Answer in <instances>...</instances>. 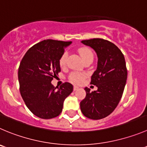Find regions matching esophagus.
<instances>
[{
    "mask_svg": "<svg viewBox=\"0 0 147 147\" xmlns=\"http://www.w3.org/2000/svg\"><path fill=\"white\" fill-rule=\"evenodd\" d=\"M78 89H79V86H74V90L76 91V90H78Z\"/></svg>",
    "mask_w": 147,
    "mask_h": 147,
    "instance_id": "34e87169",
    "label": "esophagus"
}]
</instances>
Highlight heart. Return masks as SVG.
<instances>
[{
    "label": "heart",
    "instance_id": "obj_1",
    "mask_svg": "<svg viewBox=\"0 0 147 147\" xmlns=\"http://www.w3.org/2000/svg\"><path fill=\"white\" fill-rule=\"evenodd\" d=\"M79 53L83 60L88 58H90V57H92V58H93V53H92V52L88 48H81L80 50H79ZM67 56H68L67 53H63V55H61L59 61L60 65H61V67H64L65 65V64H66ZM84 77L85 75L84 74H81V73L78 72H74L70 75L69 79L72 82H74V83L80 84L83 82Z\"/></svg>",
    "mask_w": 147,
    "mask_h": 147
}]
</instances>
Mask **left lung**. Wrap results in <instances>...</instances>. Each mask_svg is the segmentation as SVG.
Returning a JSON list of instances; mask_svg holds the SVG:
<instances>
[{
  "instance_id": "obj_1",
  "label": "left lung",
  "mask_w": 147,
  "mask_h": 147,
  "mask_svg": "<svg viewBox=\"0 0 147 147\" xmlns=\"http://www.w3.org/2000/svg\"><path fill=\"white\" fill-rule=\"evenodd\" d=\"M97 53V69L91 77V84L97 91L85 87L86 97L80 102L82 113L86 118L100 120L107 117L116 108L122 97L127 80L125 58L115 45L100 38L82 40Z\"/></svg>"
}]
</instances>
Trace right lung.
<instances>
[{"label":"right lung","instance_id":"1","mask_svg":"<svg viewBox=\"0 0 147 147\" xmlns=\"http://www.w3.org/2000/svg\"><path fill=\"white\" fill-rule=\"evenodd\" d=\"M72 42L47 40L30 47L20 63L18 79L26 107L36 116L50 119L62 112L65 99L73 92L68 82L59 88L51 82L61 71L59 61Z\"/></svg>","mask_w":147,"mask_h":147}]
</instances>
